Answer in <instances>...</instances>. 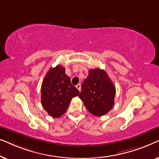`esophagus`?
<instances>
[{
	"mask_svg": "<svg viewBox=\"0 0 159 159\" xmlns=\"http://www.w3.org/2000/svg\"><path fill=\"white\" fill-rule=\"evenodd\" d=\"M76 88H77L78 90L80 91V90H81V84H77V85H76Z\"/></svg>",
	"mask_w": 159,
	"mask_h": 159,
	"instance_id": "esophagus-1",
	"label": "esophagus"
}]
</instances>
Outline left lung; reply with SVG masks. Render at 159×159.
<instances>
[{"instance_id":"left-lung-1","label":"left lung","mask_w":159,"mask_h":159,"mask_svg":"<svg viewBox=\"0 0 159 159\" xmlns=\"http://www.w3.org/2000/svg\"><path fill=\"white\" fill-rule=\"evenodd\" d=\"M115 94L116 88L106 71L95 69L89 71L79 97L90 114L101 116L113 108Z\"/></svg>"}]
</instances>
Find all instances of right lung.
Returning <instances> with one entry per match:
<instances>
[{"instance_id": "1", "label": "right lung", "mask_w": 159, "mask_h": 159, "mask_svg": "<svg viewBox=\"0 0 159 159\" xmlns=\"http://www.w3.org/2000/svg\"><path fill=\"white\" fill-rule=\"evenodd\" d=\"M79 94L80 91L65 73L64 67L57 65L49 69L43 80L41 103L50 116L58 118L66 112L71 98Z\"/></svg>"}]
</instances>
